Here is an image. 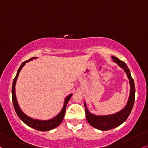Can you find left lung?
Returning a JSON list of instances; mask_svg holds the SVG:
<instances>
[{
  "mask_svg": "<svg viewBox=\"0 0 148 148\" xmlns=\"http://www.w3.org/2000/svg\"><path fill=\"white\" fill-rule=\"evenodd\" d=\"M114 61L121 68H123L127 74L128 79L130 80V94L129 99H128L127 103L126 106L122 110L118 112L113 114L105 115V116H97L94 115L93 114L90 113L89 112L86 107L85 103V116H86L87 121L92 127L97 128L100 130L106 131L109 130L113 129L121 125L123 122H125L127 117L129 116L132 110L133 106L135 100V86L134 80L131 76L130 72L128 68L125 63H124L122 60H119L117 57L112 56Z\"/></svg>",
  "mask_w": 148,
  "mask_h": 148,
  "instance_id": "left-lung-1",
  "label": "left lung"
}]
</instances>
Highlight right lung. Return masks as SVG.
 <instances>
[{"instance_id":"obj_1","label":"right lung","mask_w":148,"mask_h":148,"mask_svg":"<svg viewBox=\"0 0 148 148\" xmlns=\"http://www.w3.org/2000/svg\"><path fill=\"white\" fill-rule=\"evenodd\" d=\"M34 58H36V57H34V58H30V59H29L28 60H26V61L23 62V63L21 64V65L18 68V69L16 76L15 78L14 79L13 84H12V102H13L14 110H15L18 116L21 120L24 122L27 125L29 126V127H32L34 129L37 130H39V131H42V132L49 131V130H51L54 129L55 127H56L57 126L59 125L60 123L62 122L64 116H65V110H66L67 104V103H68L69 99H70V98L72 97V94H69V96H67V97L65 98V100L64 101V106L63 109H62L61 111H60V112L58 114V115L56 116L54 118L49 119V120H47V121H41V120H37V119H34L32 118H30V117L27 116L25 114L22 112V110L20 109V108H19L18 105V103H17L16 98V94H15L16 82L18 76L19 72H21V69H22V67L25 65L26 63L29 62V60L34 59Z\"/></svg>"}]
</instances>
